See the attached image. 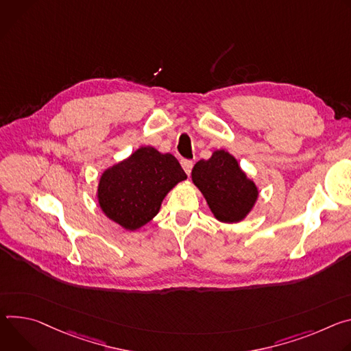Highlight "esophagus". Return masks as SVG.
Returning <instances> with one entry per match:
<instances>
[{"mask_svg":"<svg viewBox=\"0 0 351 351\" xmlns=\"http://www.w3.org/2000/svg\"><path fill=\"white\" fill-rule=\"evenodd\" d=\"M181 166H182L184 171H185L186 174H189L191 170H192V167H193V162H192V160H188V159H182V160H181Z\"/></svg>","mask_w":351,"mask_h":351,"instance_id":"esophagus-1","label":"esophagus"}]
</instances>
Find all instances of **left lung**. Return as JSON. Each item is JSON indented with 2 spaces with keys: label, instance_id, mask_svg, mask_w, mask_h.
I'll return each mask as SVG.
<instances>
[{
  "label": "left lung",
  "instance_id": "1",
  "mask_svg": "<svg viewBox=\"0 0 351 351\" xmlns=\"http://www.w3.org/2000/svg\"><path fill=\"white\" fill-rule=\"evenodd\" d=\"M191 176L215 217L223 223L245 219L259 195L255 182L241 170L234 156L226 150H216L210 159L199 160Z\"/></svg>",
  "mask_w": 351,
  "mask_h": 351
}]
</instances>
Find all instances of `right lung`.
Wrapping results in <instances>:
<instances>
[{
    "label": "right lung",
    "instance_id": "add662e5",
    "mask_svg": "<svg viewBox=\"0 0 351 351\" xmlns=\"http://www.w3.org/2000/svg\"><path fill=\"white\" fill-rule=\"evenodd\" d=\"M185 178L173 154L142 146L103 171L97 186L100 209L123 228L138 230L159 213L169 191Z\"/></svg>",
    "mask_w": 351,
    "mask_h": 351
}]
</instances>
